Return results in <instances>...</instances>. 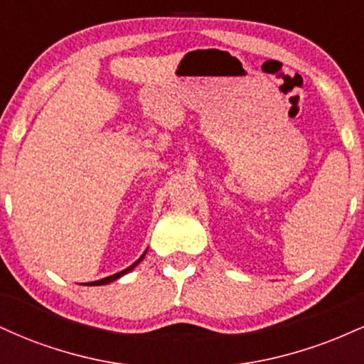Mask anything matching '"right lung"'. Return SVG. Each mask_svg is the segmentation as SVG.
Returning a JSON list of instances; mask_svg holds the SVG:
<instances>
[{
  "label": "right lung",
  "mask_w": 364,
  "mask_h": 364,
  "mask_svg": "<svg viewBox=\"0 0 364 364\" xmlns=\"http://www.w3.org/2000/svg\"><path fill=\"white\" fill-rule=\"evenodd\" d=\"M145 257V253L144 255H141V257L139 258V260H136L135 263H133V265H129L128 267V269H124V270H121V272H118V274H114V275H109V277H104V279H101V281H95V282H89L90 284V286H102V284H109V282H112V281H116V279H119L121 277V275H124V274H127V272H129V270H132V269H135V267L136 265H139V263L141 262V258H144Z\"/></svg>",
  "instance_id": "right-lung-1"
}]
</instances>
